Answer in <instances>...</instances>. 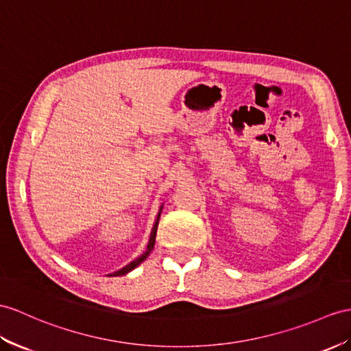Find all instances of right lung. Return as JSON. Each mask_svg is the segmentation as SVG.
Wrapping results in <instances>:
<instances>
[{
    "label": "right lung",
    "instance_id": "obj_1",
    "mask_svg": "<svg viewBox=\"0 0 351 351\" xmlns=\"http://www.w3.org/2000/svg\"><path fill=\"white\" fill-rule=\"evenodd\" d=\"M160 211H162V207H160V210H159V213H158V219H156V221H155V225H153V229H152V234H150V240H149V244H147V249H146V252H144L141 256H138V258H136L135 261H132L131 263H128L126 267H123L122 269H119V271H116L114 274H111V276H114V277H117V276H125V274H128V272L130 271H132L134 268H136L138 267V265L147 258V256L150 254V252L153 250V247H155V240H156V230H158V223H159V217H160Z\"/></svg>",
    "mask_w": 351,
    "mask_h": 351
}]
</instances>
